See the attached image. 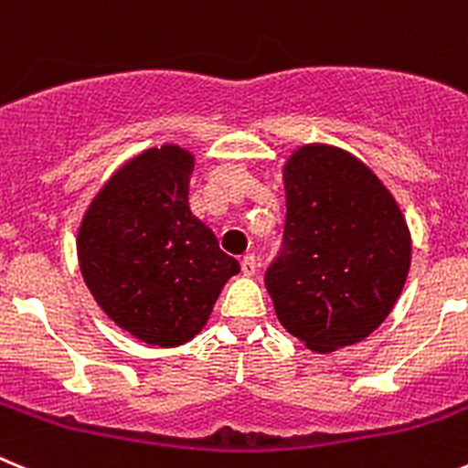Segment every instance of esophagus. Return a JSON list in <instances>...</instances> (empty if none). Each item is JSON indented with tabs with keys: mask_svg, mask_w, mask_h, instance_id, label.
Wrapping results in <instances>:
<instances>
[{
	"mask_svg": "<svg viewBox=\"0 0 468 468\" xmlns=\"http://www.w3.org/2000/svg\"><path fill=\"white\" fill-rule=\"evenodd\" d=\"M241 271L243 275H252L257 271V257L252 255V252H248V255L241 257Z\"/></svg>",
	"mask_w": 468,
	"mask_h": 468,
	"instance_id": "1",
	"label": "esophagus"
}]
</instances>
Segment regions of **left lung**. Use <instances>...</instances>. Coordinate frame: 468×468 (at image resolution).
I'll return each instance as SVG.
<instances>
[{"label": "left lung", "mask_w": 468, "mask_h": 468, "mask_svg": "<svg viewBox=\"0 0 468 468\" xmlns=\"http://www.w3.org/2000/svg\"><path fill=\"white\" fill-rule=\"evenodd\" d=\"M284 193L282 241L264 275L280 324L322 354L365 340L411 264L398 202L358 158L326 144L289 158Z\"/></svg>", "instance_id": "1"}]
</instances>
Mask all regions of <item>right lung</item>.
Here are the masks:
<instances>
[{
    "label": "right lung",
    "instance_id": "add662e5",
    "mask_svg": "<svg viewBox=\"0 0 468 468\" xmlns=\"http://www.w3.org/2000/svg\"><path fill=\"white\" fill-rule=\"evenodd\" d=\"M193 155L149 149L96 195L78 234L84 282L110 319L146 345L193 340L241 271L190 213Z\"/></svg>",
    "mask_w": 468,
    "mask_h": 468
}]
</instances>
